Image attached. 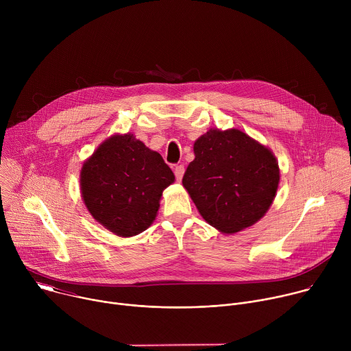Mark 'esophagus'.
I'll return each mask as SVG.
<instances>
[{
	"instance_id": "34e87169",
	"label": "esophagus",
	"mask_w": 351,
	"mask_h": 351,
	"mask_svg": "<svg viewBox=\"0 0 351 351\" xmlns=\"http://www.w3.org/2000/svg\"><path fill=\"white\" fill-rule=\"evenodd\" d=\"M173 172H175V178H176V180H178V182H180V180H182V178H183V173H184V167H183V165H176V167H175V169H173Z\"/></svg>"
}]
</instances>
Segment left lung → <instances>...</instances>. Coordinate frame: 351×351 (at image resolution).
<instances>
[{
	"mask_svg": "<svg viewBox=\"0 0 351 351\" xmlns=\"http://www.w3.org/2000/svg\"><path fill=\"white\" fill-rule=\"evenodd\" d=\"M194 154L182 182L211 226L236 233L265 215L279 184L267 147L237 129H211L194 143Z\"/></svg>",
	"mask_w": 351,
	"mask_h": 351,
	"instance_id": "left-lung-1",
	"label": "left lung"
}]
</instances>
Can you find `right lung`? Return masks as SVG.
Masks as SVG:
<instances>
[{"label":"right lung","mask_w":351,"mask_h":351,"mask_svg":"<svg viewBox=\"0 0 351 351\" xmlns=\"http://www.w3.org/2000/svg\"><path fill=\"white\" fill-rule=\"evenodd\" d=\"M173 180L162 157L130 133L104 141L80 173L83 199L93 218L123 237L153 223L162 191Z\"/></svg>","instance_id":"1"}]
</instances>
